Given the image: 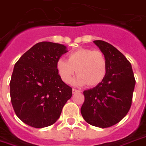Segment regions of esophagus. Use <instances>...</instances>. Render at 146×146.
<instances>
[{"instance_id": "esophagus-1", "label": "esophagus", "mask_w": 146, "mask_h": 146, "mask_svg": "<svg viewBox=\"0 0 146 146\" xmlns=\"http://www.w3.org/2000/svg\"><path fill=\"white\" fill-rule=\"evenodd\" d=\"M72 92H73V94H74V93H78V92H81V91H80V90H78V89H72Z\"/></svg>"}]
</instances>
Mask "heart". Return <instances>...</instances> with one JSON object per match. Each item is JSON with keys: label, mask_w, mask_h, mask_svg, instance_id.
<instances>
[{"label": "heart", "mask_w": 146, "mask_h": 146, "mask_svg": "<svg viewBox=\"0 0 146 146\" xmlns=\"http://www.w3.org/2000/svg\"><path fill=\"white\" fill-rule=\"evenodd\" d=\"M60 78L66 84L72 83L74 72L75 83L92 87L100 84L106 77L107 62L103 52L89 48H78L68 54V61L60 59L56 64Z\"/></svg>", "instance_id": "obj_1"}]
</instances>
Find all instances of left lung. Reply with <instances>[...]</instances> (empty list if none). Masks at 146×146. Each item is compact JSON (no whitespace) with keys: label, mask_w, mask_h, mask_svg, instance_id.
Wrapping results in <instances>:
<instances>
[{"label":"left lung","mask_w":146,"mask_h":146,"mask_svg":"<svg viewBox=\"0 0 146 146\" xmlns=\"http://www.w3.org/2000/svg\"><path fill=\"white\" fill-rule=\"evenodd\" d=\"M93 42L106 57L107 72L100 84L83 92L81 113L87 123L104 128L117 124L129 111L135 79L124 54L105 41Z\"/></svg>","instance_id":"obj_1"}]
</instances>
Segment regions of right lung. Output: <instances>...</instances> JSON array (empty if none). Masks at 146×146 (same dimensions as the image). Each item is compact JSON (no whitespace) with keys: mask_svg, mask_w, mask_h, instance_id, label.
<instances>
[{"mask_svg":"<svg viewBox=\"0 0 146 146\" xmlns=\"http://www.w3.org/2000/svg\"><path fill=\"white\" fill-rule=\"evenodd\" d=\"M67 47L60 43L38 42L26 51L14 67L10 82L11 104L17 117L31 127L54 124L72 89L60 78L57 62Z\"/></svg>","mask_w":146,"mask_h":146,"instance_id":"1","label":"right lung"}]
</instances>
